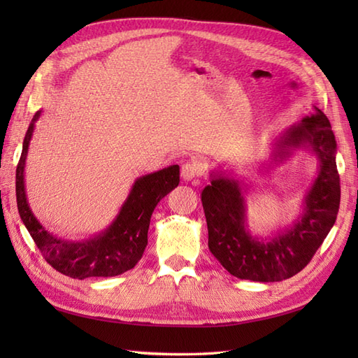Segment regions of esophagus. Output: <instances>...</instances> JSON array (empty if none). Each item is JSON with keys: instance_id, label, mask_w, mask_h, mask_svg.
Here are the masks:
<instances>
[{"instance_id": "esophagus-1", "label": "esophagus", "mask_w": 358, "mask_h": 358, "mask_svg": "<svg viewBox=\"0 0 358 358\" xmlns=\"http://www.w3.org/2000/svg\"><path fill=\"white\" fill-rule=\"evenodd\" d=\"M203 173V167L199 159H189L183 166H181V178L185 181H192L199 178Z\"/></svg>"}]
</instances>
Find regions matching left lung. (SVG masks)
Returning <instances> with one entry per match:
<instances>
[{
  "label": "left lung",
  "mask_w": 358,
  "mask_h": 358,
  "mask_svg": "<svg viewBox=\"0 0 358 358\" xmlns=\"http://www.w3.org/2000/svg\"><path fill=\"white\" fill-rule=\"evenodd\" d=\"M308 146L315 152L320 169L305 196L303 214L289 229L268 241L252 237L246 229V206L238 181L224 173H210V185L201 192L208 245L234 277L263 283L291 278L313 260L336 223L340 208L337 143L329 120L317 108L315 113L280 136L273 158L283 162L291 150Z\"/></svg>",
  "instance_id": "obj_1"
}]
</instances>
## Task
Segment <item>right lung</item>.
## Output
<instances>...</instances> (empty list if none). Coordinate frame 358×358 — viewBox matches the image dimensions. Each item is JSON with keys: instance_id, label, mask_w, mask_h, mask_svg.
I'll use <instances>...</instances> for the list:
<instances>
[{"instance_id": "right-lung-1", "label": "right lung", "mask_w": 358, "mask_h": 358, "mask_svg": "<svg viewBox=\"0 0 358 358\" xmlns=\"http://www.w3.org/2000/svg\"><path fill=\"white\" fill-rule=\"evenodd\" d=\"M36 112L22 141V152L17 166V204L22 223L40 249L44 260L67 277L85 280L89 277H115L140 262L148 245V231L152 212L158 201L180 183V167L172 164L144 175L135 181L120 214L104 232L85 241H66L53 237L35 218L29 208L24 189V164Z\"/></svg>"}]
</instances>
